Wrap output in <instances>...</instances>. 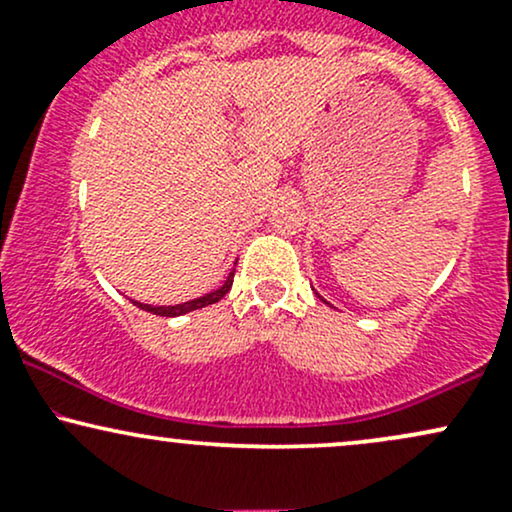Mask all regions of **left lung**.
Returning a JSON list of instances; mask_svg holds the SVG:
<instances>
[{
	"mask_svg": "<svg viewBox=\"0 0 512 512\" xmlns=\"http://www.w3.org/2000/svg\"><path fill=\"white\" fill-rule=\"evenodd\" d=\"M317 298H320V301H325V298H322V296H320V293H317ZM325 303H327V301H325ZM327 305H330V303H327Z\"/></svg>",
	"mask_w": 512,
	"mask_h": 512,
	"instance_id": "8db88e82",
	"label": "left lung"
}]
</instances>
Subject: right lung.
<instances>
[{
	"label": "right lung",
	"instance_id": "obj_1",
	"mask_svg": "<svg viewBox=\"0 0 512 512\" xmlns=\"http://www.w3.org/2000/svg\"><path fill=\"white\" fill-rule=\"evenodd\" d=\"M233 274H236V269H231V274L226 276V281H223L219 289L211 291V293H204V296L195 298V301L178 303V305H149V303H139V301H132V303L137 305V308L146 310V313H154V315H161V317H178V315H185V313H190V310L204 308V305L219 303L221 298L226 296L228 291H231V286H233Z\"/></svg>",
	"mask_w": 512,
	"mask_h": 512
}]
</instances>
